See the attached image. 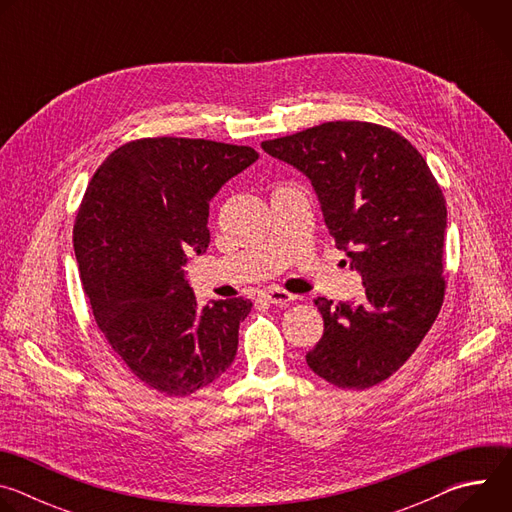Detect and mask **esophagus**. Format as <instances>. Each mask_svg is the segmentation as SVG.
<instances>
[{"label": "esophagus", "instance_id": "obj_1", "mask_svg": "<svg viewBox=\"0 0 512 512\" xmlns=\"http://www.w3.org/2000/svg\"><path fill=\"white\" fill-rule=\"evenodd\" d=\"M261 298H263L265 302H269V304H275V306H285V304L296 300L294 296L287 294V291H283V289H279V287H269V289H265L263 294H261Z\"/></svg>", "mask_w": 512, "mask_h": 512}]
</instances>
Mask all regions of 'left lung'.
<instances>
[{"instance_id":"left-lung-1","label":"left lung","mask_w":512,"mask_h":512,"mask_svg":"<svg viewBox=\"0 0 512 512\" xmlns=\"http://www.w3.org/2000/svg\"><path fill=\"white\" fill-rule=\"evenodd\" d=\"M261 148L312 182L336 247L362 277L358 302L316 300L324 334L308 367L340 389L375 387L403 367L440 314L442 188L405 137L375 123H322Z\"/></svg>"}]
</instances>
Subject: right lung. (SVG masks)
Here are the masks:
<instances>
[{"instance_id":"1","label":"right lung","mask_w":512,"mask_h":512,"mask_svg":"<svg viewBox=\"0 0 512 512\" xmlns=\"http://www.w3.org/2000/svg\"><path fill=\"white\" fill-rule=\"evenodd\" d=\"M257 160L247 145L137 139L109 154L85 192L72 241L95 320L158 393L192 395L235 360L253 304L198 306L184 267L208 249L210 200Z\"/></svg>"}]
</instances>
